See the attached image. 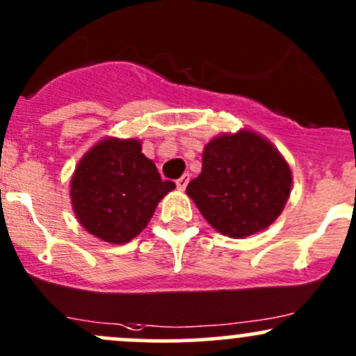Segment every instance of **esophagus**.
Here are the masks:
<instances>
[{
	"label": "esophagus",
	"mask_w": 356,
	"mask_h": 356,
	"mask_svg": "<svg viewBox=\"0 0 356 356\" xmlns=\"http://www.w3.org/2000/svg\"><path fill=\"white\" fill-rule=\"evenodd\" d=\"M188 181H190V177H188V175H183L181 178H178V179H177V186H178V190H185V188H186V185H188Z\"/></svg>",
	"instance_id": "34e87169"
}]
</instances>
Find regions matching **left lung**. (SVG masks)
I'll return each instance as SVG.
<instances>
[{
    "label": "left lung",
    "mask_w": 356,
    "mask_h": 356,
    "mask_svg": "<svg viewBox=\"0 0 356 356\" xmlns=\"http://www.w3.org/2000/svg\"><path fill=\"white\" fill-rule=\"evenodd\" d=\"M292 188V171L278 149L251 131L213 137L202 173L186 186L205 220L229 238H246L275 222Z\"/></svg>",
    "instance_id": "left-lung-1"
}]
</instances>
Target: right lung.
Instances as JSON below:
<instances>
[{"label": "right lung", "mask_w": 356, "mask_h": 356, "mask_svg": "<svg viewBox=\"0 0 356 356\" xmlns=\"http://www.w3.org/2000/svg\"><path fill=\"white\" fill-rule=\"evenodd\" d=\"M175 188L143 154L140 140L106 137L81 158L71 178V204L79 224L105 243L136 238Z\"/></svg>", "instance_id": "1"}]
</instances>
